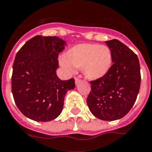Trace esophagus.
I'll use <instances>...</instances> for the list:
<instances>
[{"instance_id":"esophagus-1","label":"esophagus","mask_w":152,"mask_h":152,"mask_svg":"<svg viewBox=\"0 0 152 152\" xmlns=\"http://www.w3.org/2000/svg\"><path fill=\"white\" fill-rule=\"evenodd\" d=\"M80 80L78 78H75V83H76V84H78L79 83H80Z\"/></svg>"}]
</instances>
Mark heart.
Masks as SVG:
<instances>
[{
    "mask_svg": "<svg viewBox=\"0 0 152 152\" xmlns=\"http://www.w3.org/2000/svg\"><path fill=\"white\" fill-rule=\"evenodd\" d=\"M60 64L70 72H73L75 68H81L87 79L97 80L106 76L112 68V51L105 45L79 44L64 53V57L60 59Z\"/></svg>",
    "mask_w": 152,
    "mask_h": 152,
    "instance_id": "heart-1",
    "label": "heart"
}]
</instances>
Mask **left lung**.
Returning a JSON list of instances; mask_svg holds the SVG:
<instances>
[{
	"label": "left lung",
	"instance_id": "8db88e82",
	"mask_svg": "<svg viewBox=\"0 0 152 152\" xmlns=\"http://www.w3.org/2000/svg\"><path fill=\"white\" fill-rule=\"evenodd\" d=\"M112 54V68L103 78L90 82L87 104L94 116L102 120H120L135 104L140 87L138 56L118 40L105 41Z\"/></svg>",
	"mask_w": 152,
	"mask_h": 152
}]
</instances>
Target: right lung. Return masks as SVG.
<instances>
[{"instance_id":"obj_1","label":"right lung","mask_w":152,"mask_h":152,"mask_svg":"<svg viewBox=\"0 0 152 152\" xmlns=\"http://www.w3.org/2000/svg\"><path fill=\"white\" fill-rule=\"evenodd\" d=\"M65 45L57 37L36 36L17 53L12 92L17 107L28 119L46 122L57 118L67 91L75 88L74 79L61 80L56 75L58 54Z\"/></svg>"}]
</instances>
